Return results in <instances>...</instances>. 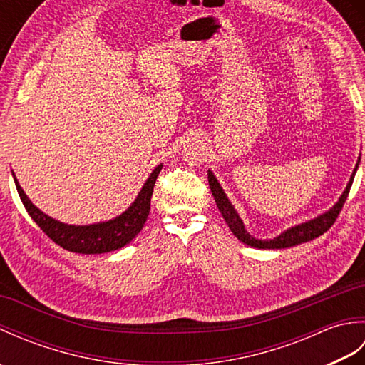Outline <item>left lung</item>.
I'll return each instance as SVG.
<instances>
[{"label": "left lung", "mask_w": 365, "mask_h": 365, "mask_svg": "<svg viewBox=\"0 0 365 365\" xmlns=\"http://www.w3.org/2000/svg\"><path fill=\"white\" fill-rule=\"evenodd\" d=\"M358 165H359V163H358ZM358 165H356V168L353 170L350 183L346 185L344 195L340 196L339 202L334 207H332L329 212H327L324 215L319 216V218H315L312 221H307L304 224H299V226H294L289 230H285V232H282L281 235L273 238V240H259V238H254L252 235L247 234V230L245 229L242 220H240V216L234 210V207H232V204L229 202L227 196L224 195V191L220 187L218 180H216L215 175L210 173V170H208V185H210L212 195L215 197L216 205H218V208H220L222 218L226 220L229 229L234 232V235L240 240V242H243L247 246L259 247V250H282V247H290V246H297L299 243L311 242V240L323 235L324 232L331 229L332 224L336 222L340 210H342V207H344L345 200L348 197V192H350L353 178H354V174H356V169H358Z\"/></svg>", "instance_id": "8db88e82"}]
</instances>
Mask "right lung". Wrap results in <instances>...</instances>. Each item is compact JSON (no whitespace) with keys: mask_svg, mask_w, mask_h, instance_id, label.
<instances>
[{"mask_svg":"<svg viewBox=\"0 0 365 365\" xmlns=\"http://www.w3.org/2000/svg\"><path fill=\"white\" fill-rule=\"evenodd\" d=\"M160 170L161 165L155 168L136 200L125 213H122L111 221L91 224V226H68V224L50 218V216H46L33 205V202L26 197L25 191L21 190L17 178L14 177V180L28 215L42 229L46 237L67 251L80 254H102L120 250L141 232L150 212L152 192Z\"/></svg>","mask_w":365,"mask_h":365,"instance_id":"1","label":"right lung"}]
</instances>
